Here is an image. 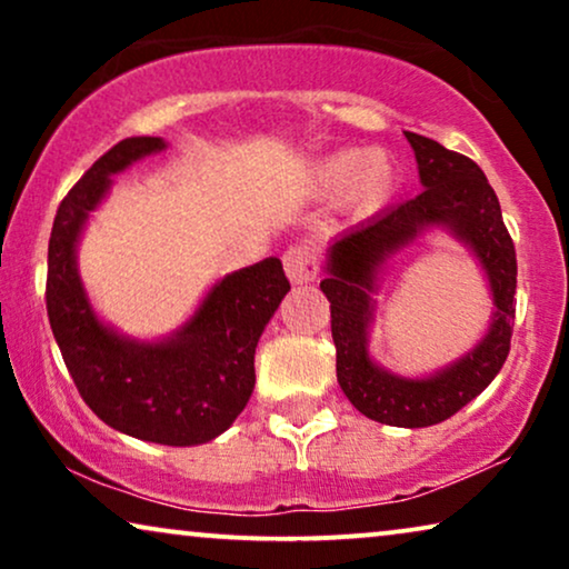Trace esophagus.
<instances>
[{
    "instance_id": "34e87169",
    "label": "esophagus",
    "mask_w": 569,
    "mask_h": 569,
    "mask_svg": "<svg viewBox=\"0 0 569 569\" xmlns=\"http://www.w3.org/2000/svg\"><path fill=\"white\" fill-rule=\"evenodd\" d=\"M284 274L290 277L292 284H308L316 277V256L308 246H292L282 256Z\"/></svg>"
}]
</instances>
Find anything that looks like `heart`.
I'll use <instances>...</instances> for the list:
<instances>
[{"instance_id": "b5f03b06", "label": "heart", "mask_w": 569, "mask_h": 569, "mask_svg": "<svg viewBox=\"0 0 569 569\" xmlns=\"http://www.w3.org/2000/svg\"><path fill=\"white\" fill-rule=\"evenodd\" d=\"M316 181L323 191L345 189V201L357 212L378 207L393 183L391 162L380 152H337L316 168Z\"/></svg>"}]
</instances>
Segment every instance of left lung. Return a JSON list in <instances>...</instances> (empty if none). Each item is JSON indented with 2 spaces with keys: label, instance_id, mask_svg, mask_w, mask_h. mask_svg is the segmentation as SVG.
Wrapping results in <instances>:
<instances>
[{
  "label": "left lung",
  "instance_id": "8db88e82",
  "mask_svg": "<svg viewBox=\"0 0 569 569\" xmlns=\"http://www.w3.org/2000/svg\"><path fill=\"white\" fill-rule=\"evenodd\" d=\"M425 191L347 230L329 248L321 290L331 302L337 378L357 411L391 427H430L453 417L485 391L508 360L516 318V246L502 222L500 201L477 162L407 131ZM430 227H446L469 244L486 269L496 313L486 339L430 379H401L367 355L371 292L377 271Z\"/></svg>",
  "mask_w": 569,
  "mask_h": 569
}]
</instances>
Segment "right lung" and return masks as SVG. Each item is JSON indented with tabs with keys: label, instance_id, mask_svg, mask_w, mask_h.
I'll list each match as a JSON object with an SVG mask.
<instances>
[{
	"label": "right lung",
	"instance_id": "add662e5",
	"mask_svg": "<svg viewBox=\"0 0 569 569\" xmlns=\"http://www.w3.org/2000/svg\"><path fill=\"white\" fill-rule=\"evenodd\" d=\"M160 150V137L123 139L61 199L49 240L46 310L84 403L113 430L183 448L214 440L246 409L256 345L290 282L274 256L232 271L162 341L129 339L100 321L77 271V240L111 176Z\"/></svg>",
	"mask_w": 569,
	"mask_h": 569
}]
</instances>
